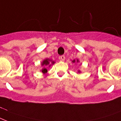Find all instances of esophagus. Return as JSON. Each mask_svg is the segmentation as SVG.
I'll return each instance as SVG.
<instances>
[{
	"instance_id": "1",
	"label": "esophagus",
	"mask_w": 121,
	"mask_h": 121,
	"mask_svg": "<svg viewBox=\"0 0 121 121\" xmlns=\"http://www.w3.org/2000/svg\"><path fill=\"white\" fill-rule=\"evenodd\" d=\"M60 60H62V61H64V60H65V56H60Z\"/></svg>"
}]
</instances>
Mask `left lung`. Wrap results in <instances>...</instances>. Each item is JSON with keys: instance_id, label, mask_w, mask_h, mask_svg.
<instances>
[{"instance_id": "8db88e82", "label": "left lung", "mask_w": 121, "mask_h": 121, "mask_svg": "<svg viewBox=\"0 0 121 121\" xmlns=\"http://www.w3.org/2000/svg\"><path fill=\"white\" fill-rule=\"evenodd\" d=\"M79 62V60L78 59H77L76 60H72V62H73V63H74V62ZM78 73H80V71H78Z\"/></svg>"}]
</instances>
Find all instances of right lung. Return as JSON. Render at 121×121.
I'll return each instance as SVG.
<instances>
[{
    "instance_id": "add662e5",
    "label": "right lung",
    "mask_w": 121,
    "mask_h": 121,
    "mask_svg": "<svg viewBox=\"0 0 121 121\" xmlns=\"http://www.w3.org/2000/svg\"><path fill=\"white\" fill-rule=\"evenodd\" d=\"M54 63H55V62L52 60L49 59H45L43 60L41 65H42V66H48V67H50V65L54 64ZM42 72L44 74L46 73L47 72V69H46L45 67H43L42 69Z\"/></svg>"
}]
</instances>
